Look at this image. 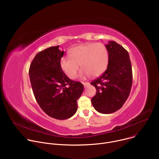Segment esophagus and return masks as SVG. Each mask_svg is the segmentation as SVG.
I'll use <instances>...</instances> for the list:
<instances>
[{"label": "esophagus", "instance_id": "34e87169", "mask_svg": "<svg viewBox=\"0 0 159 159\" xmlns=\"http://www.w3.org/2000/svg\"><path fill=\"white\" fill-rule=\"evenodd\" d=\"M82 84H83V85H84L85 87H88L90 85L89 82H82Z\"/></svg>", "mask_w": 159, "mask_h": 159}]
</instances>
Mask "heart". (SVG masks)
<instances>
[{
	"label": "heart",
	"mask_w": 159,
	"mask_h": 159,
	"mask_svg": "<svg viewBox=\"0 0 159 159\" xmlns=\"http://www.w3.org/2000/svg\"><path fill=\"white\" fill-rule=\"evenodd\" d=\"M109 53L106 47L101 43L82 44L72 48L70 56H64L60 60V67L71 79H74L81 66L84 75L99 77L107 69Z\"/></svg>",
	"instance_id": "heart-1"
}]
</instances>
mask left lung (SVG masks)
Listing matches in <instances>:
<instances>
[{"label":"left lung","mask_w":159,"mask_h":159,"mask_svg":"<svg viewBox=\"0 0 159 159\" xmlns=\"http://www.w3.org/2000/svg\"><path fill=\"white\" fill-rule=\"evenodd\" d=\"M109 53L106 70L91 82L97 90L91 102L94 109L102 114L120 109L127 100L132 85L131 63L128 52L116 42L106 44Z\"/></svg>","instance_id":"obj_1"}]
</instances>
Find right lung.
Here are the masks:
<instances>
[{
	"instance_id": "right-lung-1",
	"label": "right lung",
	"mask_w": 159,
	"mask_h": 159,
	"mask_svg": "<svg viewBox=\"0 0 159 159\" xmlns=\"http://www.w3.org/2000/svg\"><path fill=\"white\" fill-rule=\"evenodd\" d=\"M63 53L59 45L39 52L29 70L38 104L47 115L57 120H66L75 114L84 90L82 84L70 79L61 70L60 62Z\"/></svg>"
}]
</instances>
